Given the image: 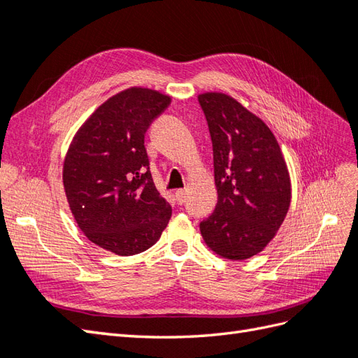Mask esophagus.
<instances>
[{"label":"esophagus","mask_w":358,"mask_h":358,"mask_svg":"<svg viewBox=\"0 0 358 358\" xmlns=\"http://www.w3.org/2000/svg\"><path fill=\"white\" fill-rule=\"evenodd\" d=\"M176 199H177V203L178 204H182L186 201V192L182 189H178L177 192H176Z\"/></svg>","instance_id":"obj_1"}]
</instances>
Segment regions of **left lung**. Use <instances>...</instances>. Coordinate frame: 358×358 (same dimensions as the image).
<instances>
[{
    "mask_svg": "<svg viewBox=\"0 0 358 358\" xmlns=\"http://www.w3.org/2000/svg\"><path fill=\"white\" fill-rule=\"evenodd\" d=\"M213 146L218 203L199 230L215 253L243 261L259 253L284 222L292 185L273 132L221 93L198 96Z\"/></svg>",
    "mask_w": 358,
    "mask_h": 358,
    "instance_id": "obj_1",
    "label": "left lung"
}]
</instances>
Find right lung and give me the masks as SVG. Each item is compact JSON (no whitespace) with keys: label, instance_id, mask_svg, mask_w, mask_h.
<instances>
[{"label":"right lung","instance_id":"add662e5","mask_svg":"<svg viewBox=\"0 0 358 358\" xmlns=\"http://www.w3.org/2000/svg\"><path fill=\"white\" fill-rule=\"evenodd\" d=\"M171 97L129 88L108 99L74 136L64 187L79 229L120 256L148 250L168 226L172 207L157 190L145 134Z\"/></svg>","mask_w":358,"mask_h":358}]
</instances>
